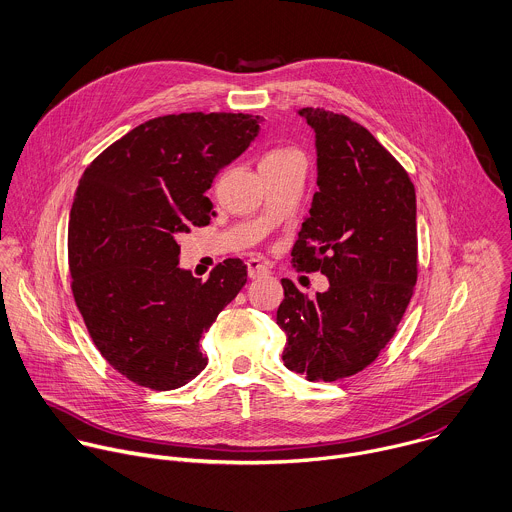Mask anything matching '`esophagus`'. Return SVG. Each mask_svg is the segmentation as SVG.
I'll return each instance as SVG.
<instances>
[{
	"instance_id": "obj_1",
	"label": "esophagus",
	"mask_w": 512,
	"mask_h": 512,
	"mask_svg": "<svg viewBox=\"0 0 512 512\" xmlns=\"http://www.w3.org/2000/svg\"><path fill=\"white\" fill-rule=\"evenodd\" d=\"M266 274H268V268L260 260H256V258L248 260V276L250 278H262Z\"/></svg>"
}]
</instances>
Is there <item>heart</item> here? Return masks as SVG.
Segmentation results:
<instances>
[{"label": "heart", "instance_id": "heart-1", "mask_svg": "<svg viewBox=\"0 0 512 512\" xmlns=\"http://www.w3.org/2000/svg\"><path fill=\"white\" fill-rule=\"evenodd\" d=\"M288 154H292V150L276 148V150H270V152L264 156V160H274V158H282V156H288Z\"/></svg>", "mask_w": 512, "mask_h": 512}]
</instances>
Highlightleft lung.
Masks as SVG:
<instances>
[{"mask_svg": "<svg viewBox=\"0 0 512 512\" xmlns=\"http://www.w3.org/2000/svg\"><path fill=\"white\" fill-rule=\"evenodd\" d=\"M316 134L318 192L292 260L320 270L330 288L316 298L282 278L276 322L286 332L288 370L334 382L364 370L394 336L412 298L416 194L406 170L350 118L298 112Z\"/></svg>", "mask_w": 512, "mask_h": 512, "instance_id": "obj_1", "label": "left lung"}]
</instances>
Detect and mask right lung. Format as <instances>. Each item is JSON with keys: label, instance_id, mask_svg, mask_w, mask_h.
I'll return each instance as SVG.
<instances>
[{"label": "right lung", "instance_id": "add662e5", "mask_svg": "<svg viewBox=\"0 0 512 512\" xmlns=\"http://www.w3.org/2000/svg\"><path fill=\"white\" fill-rule=\"evenodd\" d=\"M250 114L148 120L84 172L68 228L76 306L100 354L128 380L174 390L208 364L202 334L246 284L228 258L206 282L180 268L176 238L210 222L216 174L258 136Z\"/></svg>", "mask_w": 512, "mask_h": 512}]
</instances>
